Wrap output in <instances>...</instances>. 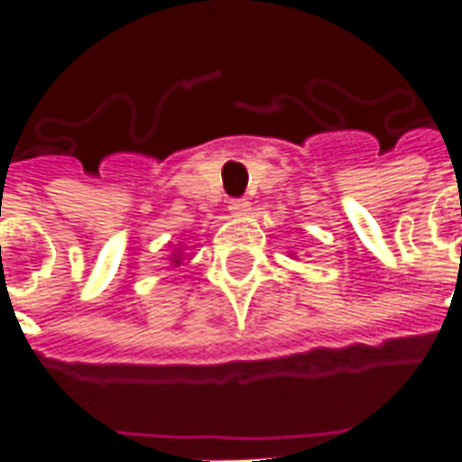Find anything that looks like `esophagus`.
Here are the masks:
<instances>
[{
  "label": "esophagus",
  "mask_w": 462,
  "mask_h": 462,
  "mask_svg": "<svg viewBox=\"0 0 462 462\" xmlns=\"http://www.w3.org/2000/svg\"><path fill=\"white\" fill-rule=\"evenodd\" d=\"M230 212L235 215V217H242V215H247V212H250V202L245 200V198L230 200Z\"/></svg>",
  "instance_id": "obj_1"
}]
</instances>
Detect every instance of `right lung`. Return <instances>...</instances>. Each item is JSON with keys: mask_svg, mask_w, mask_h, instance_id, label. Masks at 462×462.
Wrapping results in <instances>:
<instances>
[{"mask_svg": "<svg viewBox=\"0 0 462 462\" xmlns=\"http://www.w3.org/2000/svg\"><path fill=\"white\" fill-rule=\"evenodd\" d=\"M172 262H175V264H180V257H175V260H172Z\"/></svg>", "mask_w": 462, "mask_h": 462, "instance_id": "1", "label": "right lung"}]
</instances>
